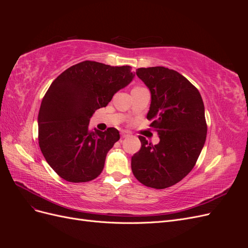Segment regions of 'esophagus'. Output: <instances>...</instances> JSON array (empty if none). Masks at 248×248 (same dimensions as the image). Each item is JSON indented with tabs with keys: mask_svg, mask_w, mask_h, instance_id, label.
<instances>
[{
	"mask_svg": "<svg viewBox=\"0 0 248 248\" xmlns=\"http://www.w3.org/2000/svg\"><path fill=\"white\" fill-rule=\"evenodd\" d=\"M120 133H121V138H123V139H124V138H127V137L129 136V133L127 132V131H125V130H122Z\"/></svg>",
	"mask_w": 248,
	"mask_h": 248,
	"instance_id": "34e87169",
	"label": "esophagus"
}]
</instances>
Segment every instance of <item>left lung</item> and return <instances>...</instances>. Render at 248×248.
<instances>
[{
	"instance_id": "8db88e82",
	"label": "left lung",
	"mask_w": 248,
	"mask_h": 248,
	"mask_svg": "<svg viewBox=\"0 0 248 248\" xmlns=\"http://www.w3.org/2000/svg\"><path fill=\"white\" fill-rule=\"evenodd\" d=\"M137 76L151 92L147 119L160 140L152 145L140 136L141 147L131 157V170L141 184L168 188L189 174L205 145L204 102L199 90L172 69L139 68Z\"/></svg>"
}]
</instances>
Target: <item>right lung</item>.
<instances>
[{"instance_id":"add662e5","label":"right lung","mask_w":248,"mask_h":248,"mask_svg":"<svg viewBox=\"0 0 248 248\" xmlns=\"http://www.w3.org/2000/svg\"><path fill=\"white\" fill-rule=\"evenodd\" d=\"M134 78L130 66L84 61L51 82L38 114V140L44 158L62 179L72 183L98 177L119 131L89 129L96 109L106 108Z\"/></svg>"}]
</instances>
